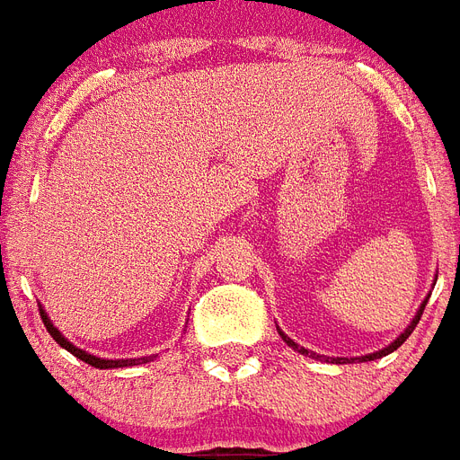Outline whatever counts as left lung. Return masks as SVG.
<instances>
[{"label":"left lung","mask_w":460,"mask_h":460,"mask_svg":"<svg viewBox=\"0 0 460 460\" xmlns=\"http://www.w3.org/2000/svg\"><path fill=\"white\" fill-rule=\"evenodd\" d=\"M424 305H427V303H422V308H420V313H417V317H414V320H412V324H410V327H407L405 332L400 334L398 340L393 341V344H390V347L381 349V351H376V354H371V357H361V361H374V358H381V357H385V354H390V351H395V349H398L400 344H402V341H405L407 337H410V334H412V330H414V327H417V323H420V317H422V313H424ZM279 334H281V337H283V341H286V344H288V347L298 349V351H303V354H308V349L298 347V344H296V341H293V340H288V337H286V334H283L281 330H279ZM313 357H315V354H313ZM317 358H320V357H317ZM332 361H347V358H332Z\"/></svg>","instance_id":"obj_1"}]
</instances>
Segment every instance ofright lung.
<instances>
[{
    "mask_svg": "<svg viewBox=\"0 0 460 460\" xmlns=\"http://www.w3.org/2000/svg\"><path fill=\"white\" fill-rule=\"evenodd\" d=\"M40 317H43V324H46V330L50 332V337H53L58 344H60L62 349H67L70 354H75L77 358H82L84 364L94 366V368H123V366H137V364H147V361H152L155 357H143V358H120V361H111V358H99V357H92V354H86V351H82V349H77L75 344H70V341L65 340L58 330L53 327V323L48 320L46 310L40 308Z\"/></svg>",
    "mask_w": 460,
    "mask_h": 460,
    "instance_id": "1",
    "label": "right lung"
}]
</instances>
